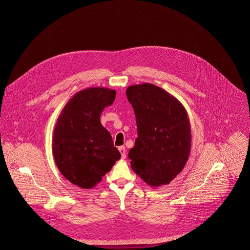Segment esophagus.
Listing matches in <instances>:
<instances>
[{"label":"esophagus","instance_id":"1","mask_svg":"<svg viewBox=\"0 0 250 250\" xmlns=\"http://www.w3.org/2000/svg\"><path fill=\"white\" fill-rule=\"evenodd\" d=\"M118 150H119V152L121 154V158L125 159L126 158V148L124 146H119Z\"/></svg>","mask_w":250,"mask_h":250}]
</instances>
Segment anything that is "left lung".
<instances>
[{
  "mask_svg": "<svg viewBox=\"0 0 250 250\" xmlns=\"http://www.w3.org/2000/svg\"><path fill=\"white\" fill-rule=\"evenodd\" d=\"M126 94L138 127L135 146L129 151L131 167L150 187L167 185L189 156L188 112L178 99L149 83L129 86Z\"/></svg>",
  "mask_w": 250,
  "mask_h": 250,
  "instance_id": "left-lung-1",
  "label": "left lung"
}]
</instances>
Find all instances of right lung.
<instances>
[{"instance_id":"right-lung-1","label":"right lung","mask_w":250,"mask_h":250,"mask_svg":"<svg viewBox=\"0 0 250 250\" xmlns=\"http://www.w3.org/2000/svg\"><path fill=\"white\" fill-rule=\"evenodd\" d=\"M115 94L107 87L83 89L66 103L57 120L52 143L56 165L81 188L96 186L121 157L100 121Z\"/></svg>"}]
</instances>
